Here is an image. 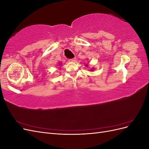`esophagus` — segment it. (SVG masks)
<instances>
[{
  "mask_svg": "<svg viewBox=\"0 0 149 149\" xmlns=\"http://www.w3.org/2000/svg\"><path fill=\"white\" fill-rule=\"evenodd\" d=\"M70 61H71V62H75L76 61V58H72V59L70 60Z\"/></svg>",
  "mask_w": 149,
  "mask_h": 149,
  "instance_id": "obj_1",
  "label": "esophagus"
}]
</instances>
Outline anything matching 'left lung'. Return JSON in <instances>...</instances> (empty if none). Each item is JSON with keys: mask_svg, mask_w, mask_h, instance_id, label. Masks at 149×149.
I'll list each match as a JSON object with an SVG mask.
<instances>
[{"mask_svg": "<svg viewBox=\"0 0 149 149\" xmlns=\"http://www.w3.org/2000/svg\"><path fill=\"white\" fill-rule=\"evenodd\" d=\"M85 66H86V67H88V64H86ZM94 70V68H92L91 69V70H90V71H93Z\"/></svg>", "mask_w": 149, "mask_h": 149, "instance_id": "left-lung-1", "label": "left lung"}]
</instances>
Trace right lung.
I'll return each mask as SVG.
<instances>
[{
  "label": "right lung",
  "mask_w": 149,
  "mask_h": 149,
  "mask_svg": "<svg viewBox=\"0 0 149 149\" xmlns=\"http://www.w3.org/2000/svg\"><path fill=\"white\" fill-rule=\"evenodd\" d=\"M60 65H61V63L60 64Z\"/></svg>",
  "instance_id": "add662e5"
}]
</instances>
